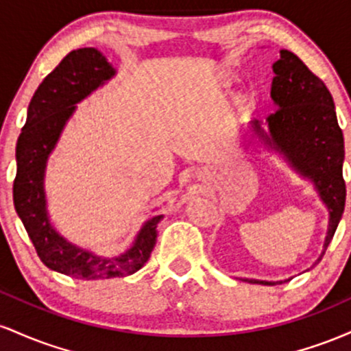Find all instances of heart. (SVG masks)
<instances>
[{"mask_svg": "<svg viewBox=\"0 0 351 351\" xmlns=\"http://www.w3.org/2000/svg\"><path fill=\"white\" fill-rule=\"evenodd\" d=\"M217 82H219L221 87L228 88L236 82V75L232 74V72L223 71V72H219V75H217ZM251 100H252V92L243 90V92H239L234 99H232V106H234L236 108H244L251 104Z\"/></svg>", "mask_w": 351, "mask_h": 351, "instance_id": "1", "label": "heart"}]
</instances>
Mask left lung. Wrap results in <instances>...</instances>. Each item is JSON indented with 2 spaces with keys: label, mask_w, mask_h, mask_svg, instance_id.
<instances>
[{
  "label": "left lung",
  "mask_w": 351,
  "mask_h": 351,
  "mask_svg": "<svg viewBox=\"0 0 351 351\" xmlns=\"http://www.w3.org/2000/svg\"><path fill=\"white\" fill-rule=\"evenodd\" d=\"M274 79L271 99L277 110L265 119L249 123L251 140L264 145L267 150L279 153L285 163L302 178L308 180L328 211V228L324 241V257L335 234L345 209L346 188L343 181L345 145L338 127L335 104L327 86L308 71L295 54L280 49L279 60L272 64ZM249 284L276 285L285 280L243 279Z\"/></svg>",
  "instance_id": "obj_1"
}]
</instances>
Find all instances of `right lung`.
Segmentation results:
<instances>
[{"label":"right lung","mask_w":351,"mask_h":351,"mask_svg":"<svg viewBox=\"0 0 351 351\" xmlns=\"http://www.w3.org/2000/svg\"><path fill=\"white\" fill-rule=\"evenodd\" d=\"M115 74V67L95 47L71 51L34 92L16 143L14 208L39 259L51 271L86 280L114 279L140 271L150 259L156 244V226L163 217H148L130 247L112 257L72 244L51 223L44 189L47 160L77 110V104L106 86Z\"/></svg>","instance_id":"right-lung-1"}]
</instances>
